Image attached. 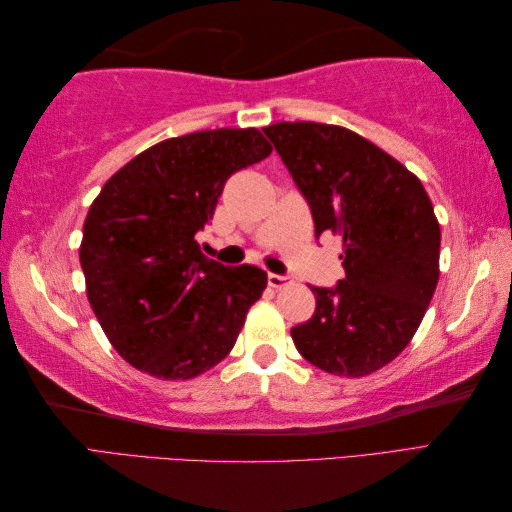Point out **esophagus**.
<instances>
[{
	"instance_id": "34e87169",
	"label": "esophagus",
	"mask_w": 512,
	"mask_h": 512,
	"mask_svg": "<svg viewBox=\"0 0 512 512\" xmlns=\"http://www.w3.org/2000/svg\"><path fill=\"white\" fill-rule=\"evenodd\" d=\"M290 277L288 275H277V273H268V286L270 288H284L290 284Z\"/></svg>"
}]
</instances>
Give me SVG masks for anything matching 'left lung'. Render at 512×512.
Segmentation results:
<instances>
[{
    "label": "left lung",
    "mask_w": 512,
    "mask_h": 512,
    "mask_svg": "<svg viewBox=\"0 0 512 512\" xmlns=\"http://www.w3.org/2000/svg\"><path fill=\"white\" fill-rule=\"evenodd\" d=\"M306 198L314 235H341L345 277L312 286L299 354L336 376H367L405 350L440 277V224L422 182L374 143L323 123L264 127Z\"/></svg>",
    "instance_id": "1"
}]
</instances>
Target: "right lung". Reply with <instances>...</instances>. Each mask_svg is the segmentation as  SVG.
I'll use <instances>...</instances> for the list:
<instances>
[{
  "mask_svg": "<svg viewBox=\"0 0 512 512\" xmlns=\"http://www.w3.org/2000/svg\"><path fill=\"white\" fill-rule=\"evenodd\" d=\"M270 151L253 127L162 140L92 202L79 250L88 299L114 350L140 372L187 380L233 350L268 277L209 259L195 235L226 180Z\"/></svg>",
  "mask_w": 512,
  "mask_h": 512,
  "instance_id": "1",
  "label": "right lung"
}]
</instances>
